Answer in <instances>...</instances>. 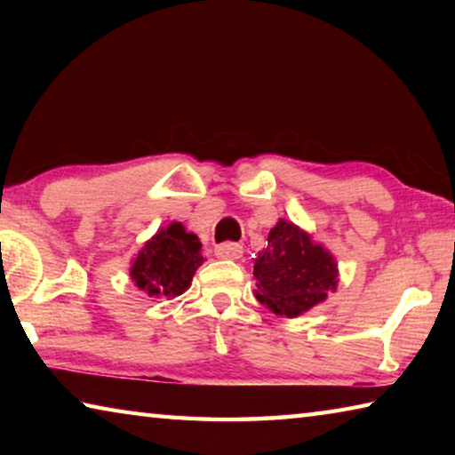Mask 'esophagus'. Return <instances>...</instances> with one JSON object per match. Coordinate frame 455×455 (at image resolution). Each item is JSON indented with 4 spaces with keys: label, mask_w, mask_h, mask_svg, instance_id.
I'll use <instances>...</instances> for the list:
<instances>
[{
    "label": "esophagus",
    "mask_w": 455,
    "mask_h": 455,
    "mask_svg": "<svg viewBox=\"0 0 455 455\" xmlns=\"http://www.w3.org/2000/svg\"><path fill=\"white\" fill-rule=\"evenodd\" d=\"M214 255L225 260H238L243 257V246L236 243H222L214 249Z\"/></svg>",
    "instance_id": "esophagus-1"
}]
</instances>
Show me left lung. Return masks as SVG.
Returning <instances> with one entry per match:
<instances>
[{
	"label": "left lung",
	"mask_w": 455,
	"mask_h": 455,
	"mask_svg": "<svg viewBox=\"0 0 455 455\" xmlns=\"http://www.w3.org/2000/svg\"><path fill=\"white\" fill-rule=\"evenodd\" d=\"M255 295L275 315L299 317L339 284L337 260L295 222L279 219L252 265Z\"/></svg>",
	"instance_id": "obj_1"
}]
</instances>
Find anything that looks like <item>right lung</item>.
<instances>
[{"label":"right lung","mask_w":455,"mask_h":455,"mask_svg":"<svg viewBox=\"0 0 455 455\" xmlns=\"http://www.w3.org/2000/svg\"><path fill=\"white\" fill-rule=\"evenodd\" d=\"M203 243L182 222H171L150 236L130 267V279L152 299H174L190 287L196 268L204 263Z\"/></svg>","instance_id":"add662e5"}]
</instances>
